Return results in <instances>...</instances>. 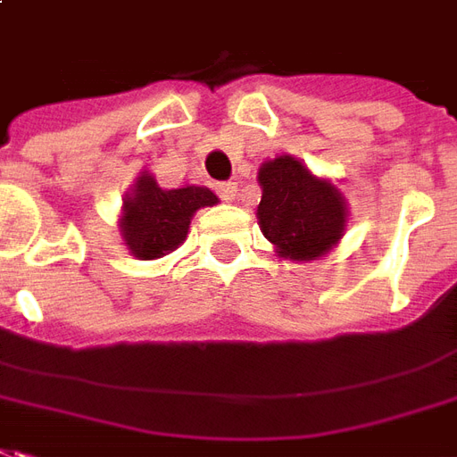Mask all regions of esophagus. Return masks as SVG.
I'll return each instance as SVG.
<instances>
[{
    "label": "esophagus",
    "mask_w": 457,
    "mask_h": 457,
    "mask_svg": "<svg viewBox=\"0 0 457 457\" xmlns=\"http://www.w3.org/2000/svg\"><path fill=\"white\" fill-rule=\"evenodd\" d=\"M216 195L224 202H233L236 200V195H238V183H233V180H228V183H219L216 185Z\"/></svg>",
    "instance_id": "1"
}]
</instances>
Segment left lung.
Wrapping results in <instances>:
<instances>
[{
    "mask_svg": "<svg viewBox=\"0 0 457 457\" xmlns=\"http://www.w3.org/2000/svg\"><path fill=\"white\" fill-rule=\"evenodd\" d=\"M257 183L262 187L257 224L281 260L311 262L337 248L349 207L330 178L311 173L291 154H279L260 166Z\"/></svg>",
    "mask_w": 457,
    "mask_h": 457,
    "instance_id": "8db88e82",
    "label": "left lung"
}]
</instances>
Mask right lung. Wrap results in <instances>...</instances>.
Here are the masks:
<instances>
[{"instance_id": "right-lung-1", "label": "right lung", "mask_w": 457, "mask_h": 457, "mask_svg": "<svg viewBox=\"0 0 457 457\" xmlns=\"http://www.w3.org/2000/svg\"><path fill=\"white\" fill-rule=\"evenodd\" d=\"M219 204V197L202 185L163 190L149 170L137 176L120 209V236L137 260H159L187 238L192 216Z\"/></svg>"}]
</instances>
